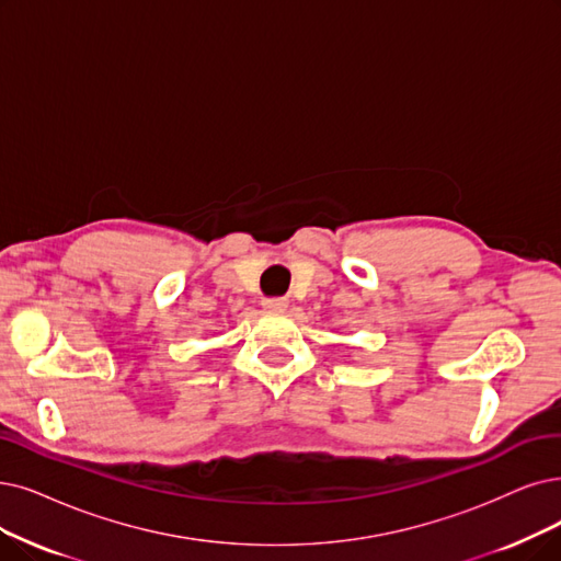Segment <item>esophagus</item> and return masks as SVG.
<instances>
[{
    "mask_svg": "<svg viewBox=\"0 0 561 561\" xmlns=\"http://www.w3.org/2000/svg\"><path fill=\"white\" fill-rule=\"evenodd\" d=\"M287 299H264L262 301V308L264 310H274V312H280V310H285L287 308Z\"/></svg>",
    "mask_w": 561,
    "mask_h": 561,
    "instance_id": "esophagus-1",
    "label": "esophagus"
}]
</instances>
